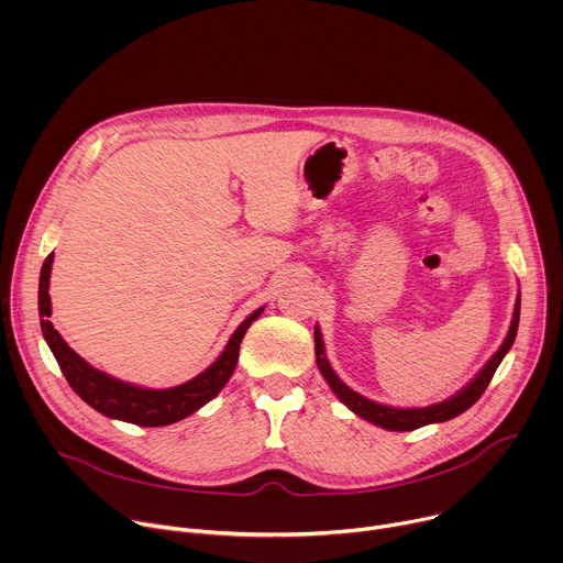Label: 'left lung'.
I'll use <instances>...</instances> for the list:
<instances>
[{"instance_id": "left-lung-1", "label": "left lung", "mask_w": 563, "mask_h": 563, "mask_svg": "<svg viewBox=\"0 0 563 563\" xmlns=\"http://www.w3.org/2000/svg\"><path fill=\"white\" fill-rule=\"evenodd\" d=\"M519 307H521V294L517 296V302H515V313H512V323H510V330H508V336L506 341L501 343L499 352L486 363V367L481 369L476 374V378L463 387L456 396L443 400V404H437V406H430V408H415V410H400V408H387V406H380V404H374V400L356 394L354 389H350L339 376L336 372L332 369V365L328 363V356H325V347H323V339H320V332L318 328H313V343H316V363H318V369L320 374L325 376V380L330 383V387L334 389V394L343 400V404L358 417H363L365 421L378 426V428H385V430H394V432H410V430H417V428H423L428 423H443V421H450L459 415H463L467 408H472L476 400L481 398V394L486 391V387L490 385L499 363L504 361V356L508 354V350L512 347L515 343V336H517V328H519Z\"/></svg>"}]
</instances>
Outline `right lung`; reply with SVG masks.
Returning a JSON list of instances; mask_svg holds the SVG:
<instances>
[{
    "mask_svg": "<svg viewBox=\"0 0 563 563\" xmlns=\"http://www.w3.org/2000/svg\"><path fill=\"white\" fill-rule=\"evenodd\" d=\"M51 265H53V254L46 256L40 274V316H42V332L44 339L66 376L68 385L75 389V394L89 404L93 410L109 419L126 421L133 426L142 428H159V426H169L176 423L196 410H200L205 404L224 387V383L231 378L235 363H238V352H240V341H243L245 332L254 320L263 313L265 307L256 309L252 316H247L240 328L233 332L229 339L224 352L218 356V361L207 367L202 374L196 378L172 387V389H144L135 387L129 383H122L96 367H91L85 358H79L57 334V330L51 325V296H48V278H51Z\"/></svg>",
    "mask_w": 563,
    "mask_h": 563,
    "instance_id": "obj_1",
    "label": "right lung"
}]
</instances>
